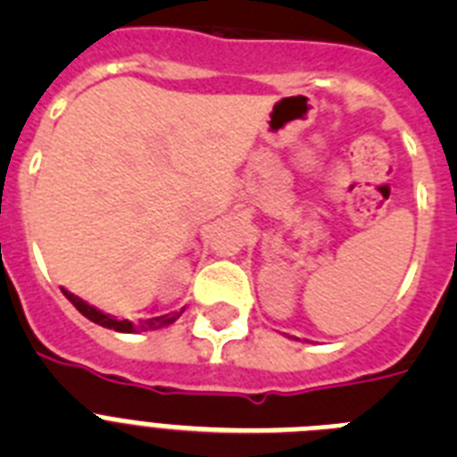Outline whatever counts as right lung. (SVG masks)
Here are the masks:
<instances>
[{
  "label": "right lung",
  "mask_w": 457,
  "mask_h": 457,
  "mask_svg": "<svg viewBox=\"0 0 457 457\" xmlns=\"http://www.w3.org/2000/svg\"><path fill=\"white\" fill-rule=\"evenodd\" d=\"M62 293L66 295L71 304L82 313L84 318H88L91 322L100 327H107V329H114V332H123V334H135V332H151V329H162V327L171 325L180 318V313H167V316H157V318H148V320H139L137 325H132L130 320H116L114 316H109V313H103L96 306L87 304L84 300H79L78 295L68 293L66 288H62Z\"/></svg>",
  "instance_id": "right-lung-1"
}]
</instances>
